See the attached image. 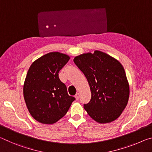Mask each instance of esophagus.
<instances>
[{
  "label": "esophagus",
  "instance_id": "34e87169",
  "mask_svg": "<svg viewBox=\"0 0 152 152\" xmlns=\"http://www.w3.org/2000/svg\"><path fill=\"white\" fill-rule=\"evenodd\" d=\"M75 99H77V100H78V99H79V93L76 94V95L75 96Z\"/></svg>",
  "mask_w": 152,
  "mask_h": 152
}]
</instances>
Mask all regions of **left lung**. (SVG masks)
Segmentation results:
<instances>
[{"instance_id": "1", "label": "left lung", "mask_w": 152, "mask_h": 152, "mask_svg": "<svg viewBox=\"0 0 152 152\" xmlns=\"http://www.w3.org/2000/svg\"><path fill=\"white\" fill-rule=\"evenodd\" d=\"M73 61L85 75L90 88L91 99L83 106L89 116L101 124L117 119L127 105L130 92L121 63L99 50L80 54Z\"/></svg>"}]
</instances>
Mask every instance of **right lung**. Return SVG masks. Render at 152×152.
Listing matches in <instances>:
<instances>
[{
	"instance_id": "1",
	"label": "right lung",
	"mask_w": 152,
	"mask_h": 152,
	"mask_svg": "<svg viewBox=\"0 0 152 152\" xmlns=\"http://www.w3.org/2000/svg\"><path fill=\"white\" fill-rule=\"evenodd\" d=\"M70 59L67 54L53 52L31 64L23 84L27 108L35 120L42 124L56 123L66 114L74 97L69 96L58 73Z\"/></svg>"
}]
</instances>
